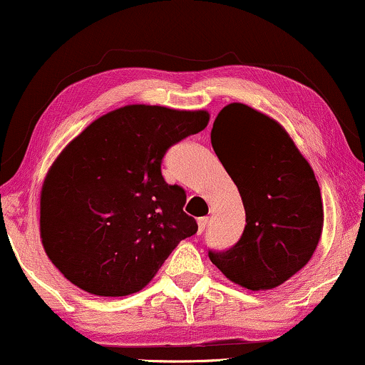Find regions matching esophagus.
<instances>
[{
    "label": "esophagus",
    "instance_id": "obj_1",
    "mask_svg": "<svg viewBox=\"0 0 365 365\" xmlns=\"http://www.w3.org/2000/svg\"><path fill=\"white\" fill-rule=\"evenodd\" d=\"M198 224V234H202L207 227V224H209V217H200V219L197 220Z\"/></svg>",
    "mask_w": 365,
    "mask_h": 365
}]
</instances>
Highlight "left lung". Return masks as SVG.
Listing matches in <instances>:
<instances>
[{
  "label": "left lung",
  "mask_w": 365,
  "mask_h": 365,
  "mask_svg": "<svg viewBox=\"0 0 365 365\" xmlns=\"http://www.w3.org/2000/svg\"><path fill=\"white\" fill-rule=\"evenodd\" d=\"M210 141L246 210L241 239L227 251H209L210 261L242 288H276L310 261L320 241L315 173L281 124L246 104L220 110Z\"/></svg>",
  "instance_id": "8db88e82"
}]
</instances>
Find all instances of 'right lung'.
I'll list each match as a JSON object with an SVG mask.
<instances>
[{
	"label": "right lung",
	"mask_w": 365,
	"mask_h": 365,
	"mask_svg": "<svg viewBox=\"0 0 365 365\" xmlns=\"http://www.w3.org/2000/svg\"><path fill=\"white\" fill-rule=\"evenodd\" d=\"M207 110L133 104L91 123L57 156L40 195L50 261L87 293L126 297L153 279L198 225L161 175L167 151L209 124Z\"/></svg>",
	"instance_id": "1"
}]
</instances>
